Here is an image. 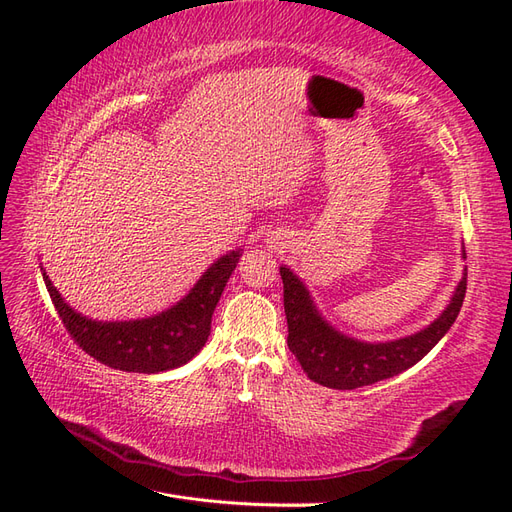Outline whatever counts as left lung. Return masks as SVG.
<instances>
[{
    "mask_svg": "<svg viewBox=\"0 0 512 512\" xmlns=\"http://www.w3.org/2000/svg\"><path fill=\"white\" fill-rule=\"evenodd\" d=\"M284 282V309L288 320V348L297 356L309 380L339 391L359 389L397 376L418 363L453 327L466 299L468 271L442 316L421 333L386 344H363L331 329L320 318L309 292L290 269H280Z\"/></svg>",
    "mask_w": 512,
    "mask_h": 512,
    "instance_id": "obj_1",
    "label": "left lung"
}]
</instances>
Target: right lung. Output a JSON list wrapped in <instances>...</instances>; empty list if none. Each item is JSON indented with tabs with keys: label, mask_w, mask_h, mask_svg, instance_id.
<instances>
[{
	"label": "right lung",
	"mask_w": 512,
	"mask_h": 512,
	"mask_svg": "<svg viewBox=\"0 0 512 512\" xmlns=\"http://www.w3.org/2000/svg\"><path fill=\"white\" fill-rule=\"evenodd\" d=\"M237 262L239 252L222 256L183 301L153 318L130 322H96L76 314L59 297L49 275L42 273V277L66 331L89 356L113 369L153 374L188 363L205 346L213 309Z\"/></svg>",
	"instance_id": "add662e5"
}]
</instances>
